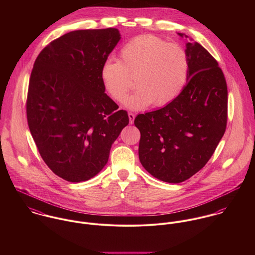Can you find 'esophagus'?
Returning a JSON list of instances; mask_svg holds the SVG:
<instances>
[{
    "instance_id": "obj_1",
    "label": "esophagus",
    "mask_w": 255,
    "mask_h": 255,
    "mask_svg": "<svg viewBox=\"0 0 255 255\" xmlns=\"http://www.w3.org/2000/svg\"><path fill=\"white\" fill-rule=\"evenodd\" d=\"M128 118H129V124L132 125L135 119V115L133 113H128Z\"/></svg>"
}]
</instances>
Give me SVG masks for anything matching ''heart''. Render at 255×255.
<instances>
[{
  "label": "heart",
  "mask_w": 255,
  "mask_h": 255,
  "mask_svg": "<svg viewBox=\"0 0 255 255\" xmlns=\"http://www.w3.org/2000/svg\"><path fill=\"white\" fill-rule=\"evenodd\" d=\"M121 61L107 60L101 78L112 99L123 103L136 77L138 89L127 100L131 110L148 106L165 107L182 93L187 80L189 62L181 46L160 37L144 34L130 39L120 52Z\"/></svg>",
  "instance_id": "obj_1"
}]
</instances>
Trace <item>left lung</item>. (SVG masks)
Wrapping results in <instances>:
<instances>
[{
  "label": "left lung",
  "mask_w": 255,
  "mask_h": 255,
  "mask_svg": "<svg viewBox=\"0 0 255 255\" xmlns=\"http://www.w3.org/2000/svg\"><path fill=\"white\" fill-rule=\"evenodd\" d=\"M185 46L189 71L182 93L164 108L134 120L140 163L153 177L170 183L186 181L206 165L228 119V88L218 62L192 39Z\"/></svg>",
  "instance_id": "obj_1"
}]
</instances>
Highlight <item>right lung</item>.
<instances>
[{
	"mask_svg": "<svg viewBox=\"0 0 255 255\" xmlns=\"http://www.w3.org/2000/svg\"><path fill=\"white\" fill-rule=\"evenodd\" d=\"M120 39L117 28L75 30L52 41L35 60L28 127L46 165L68 182L96 176L128 125L127 111H117L101 78L102 65Z\"/></svg>",
	"mask_w": 255,
	"mask_h": 255,
	"instance_id": "1",
	"label": "right lung"
}]
</instances>
